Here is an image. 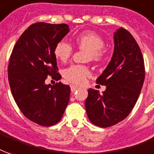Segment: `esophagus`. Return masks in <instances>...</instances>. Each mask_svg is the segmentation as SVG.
<instances>
[{"label":"esophagus","mask_w":154,"mask_h":154,"mask_svg":"<svg viewBox=\"0 0 154 154\" xmlns=\"http://www.w3.org/2000/svg\"><path fill=\"white\" fill-rule=\"evenodd\" d=\"M70 88H71V91H72V92H75L77 90H79V88L77 87V86H75V85H71Z\"/></svg>","instance_id":"1"}]
</instances>
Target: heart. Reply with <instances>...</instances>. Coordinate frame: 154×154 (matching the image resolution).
<instances>
[{
  "mask_svg": "<svg viewBox=\"0 0 154 154\" xmlns=\"http://www.w3.org/2000/svg\"><path fill=\"white\" fill-rule=\"evenodd\" d=\"M75 43L77 47L88 52L87 60L100 61L103 57L102 48L105 45L102 38L94 32H85L75 38ZM55 57L57 59L65 62L70 58L73 53V48L69 43L62 40L59 41L54 47ZM90 75V70L87 67L84 65H71L63 71L64 78L72 84L82 85L85 82L86 78Z\"/></svg>",
  "mask_w": 154,
  "mask_h": 154,
  "instance_id": "obj_1",
  "label": "heart"
}]
</instances>
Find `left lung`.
<instances>
[{
	"label": "left lung",
	"mask_w": 154,
	"mask_h": 154,
	"mask_svg": "<svg viewBox=\"0 0 154 154\" xmlns=\"http://www.w3.org/2000/svg\"><path fill=\"white\" fill-rule=\"evenodd\" d=\"M114 44L110 63L96 79L106 91L100 94L89 89L85 103L89 120L100 128L116 125L130 114L145 78L143 57L132 35L120 27L114 32Z\"/></svg>",
	"instance_id": "8db88e82"
}]
</instances>
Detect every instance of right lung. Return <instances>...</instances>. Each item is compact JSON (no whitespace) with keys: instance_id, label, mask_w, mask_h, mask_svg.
<instances>
[{"instance_id":"right-lung-1","label":"right lung","mask_w":154,"mask_h":154,"mask_svg":"<svg viewBox=\"0 0 154 154\" xmlns=\"http://www.w3.org/2000/svg\"><path fill=\"white\" fill-rule=\"evenodd\" d=\"M69 32L67 24L34 23L21 35L11 55L8 80L15 101L26 118L43 127L58 123L69 100V85L45 84L48 75L61 79L54 50Z\"/></svg>"}]
</instances>
